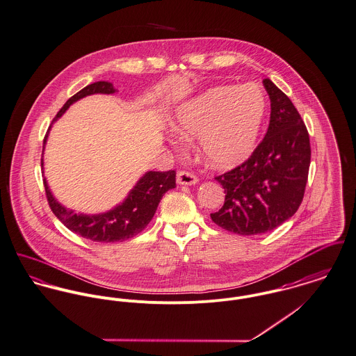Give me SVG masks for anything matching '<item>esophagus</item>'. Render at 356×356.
Wrapping results in <instances>:
<instances>
[{
	"label": "esophagus",
	"mask_w": 356,
	"mask_h": 356,
	"mask_svg": "<svg viewBox=\"0 0 356 356\" xmlns=\"http://www.w3.org/2000/svg\"><path fill=\"white\" fill-rule=\"evenodd\" d=\"M197 181H198V178L192 171L181 170L177 172V184H179V185H194V184H197Z\"/></svg>",
	"instance_id": "1"
}]
</instances>
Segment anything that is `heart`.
Returning <instances> with one entry per match:
<instances>
[{"label":"heart","instance_id":"b5f03b06","mask_svg":"<svg viewBox=\"0 0 356 356\" xmlns=\"http://www.w3.org/2000/svg\"><path fill=\"white\" fill-rule=\"evenodd\" d=\"M266 111V97L254 84L215 87L181 104L172 130L198 137V152L216 168L245 162L254 151Z\"/></svg>","mask_w":356,"mask_h":356}]
</instances>
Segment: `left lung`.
I'll return each instance as SVG.
<instances>
[{"instance_id": "1", "label": "left lung", "mask_w": 356, "mask_h": 356, "mask_svg": "<svg viewBox=\"0 0 356 356\" xmlns=\"http://www.w3.org/2000/svg\"><path fill=\"white\" fill-rule=\"evenodd\" d=\"M270 120L250 158L215 179L223 186V207L211 219L227 231L257 235L280 226L298 211L307 184L310 138L290 97L269 79Z\"/></svg>"}]
</instances>
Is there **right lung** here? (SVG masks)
<instances>
[{"label": "right lung", "instance_id": "add662e5", "mask_svg": "<svg viewBox=\"0 0 356 356\" xmlns=\"http://www.w3.org/2000/svg\"><path fill=\"white\" fill-rule=\"evenodd\" d=\"M115 90L108 81H97L87 86L76 95L67 99L63 108L57 113L53 122L57 121L69 106L81 97L94 94H114ZM51 122V124H53ZM51 128V125H50ZM49 128V130H50ZM49 130L43 140V149L49 136ZM43 155V154H42ZM40 164L43 167V156ZM46 197L53 213L72 232L91 239L94 242H122L140 234L152 220L156 208L162 200L163 194L175 188V171H148L145 172L136 186L130 191L124 202L117 205L108 212L99 215L74 213L63 207L50 192L46 178H43Z\"/></svg>", "mask_w": 356, "mask_h": 356}]
</instances>
